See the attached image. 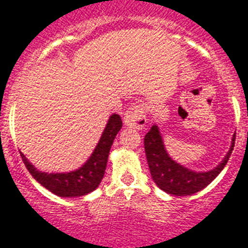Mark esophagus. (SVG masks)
I'll use <instances>...</instances> for the list:
<instances>
[{
    "label": "esophagus",
    "instance_id": "34e87169",
    "mask_svg": "<svg viewBox=\"0 0 248 248\" xmlns=\"http://www.w3.org/2000/svg\"><path fill=\"white\" fill-rule=\"evenodd\" d=\"M124 122L126 126L141 130L144 128L147 124V117H145V108L140 104H135L128 108L126 113H124Z\"/></svg>",
    "mask_w": 248,
    "mask_h": 248
}]
</instances>
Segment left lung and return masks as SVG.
<instances>
[{
  "label": "left lung",
  "instance_id": "1",
  "mask_svg": "<svg viewBox=\"0 0 248 248\" xmlns=\"http://www.w3.org/2000/svg\"><path fill=\"white\" fill-rule=\"evenodd\" d=\"M234 141H235V134L232 139L229 152L215 169L208 171H194L171 160L166 152L158 127L154 124L144 137L145 156H147L152 179L161 190L171 195L186 196L199 192L220 174L226 162L229 161L230 155L234 148Z\"/></svg>",
  "mask_w": 248,
  "mask_h": 248
}]
</instances>
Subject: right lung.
<instances>
[{"mask_svg":"<svg viewBox=\"0 0 248 248\" xmlns=\"http://www.w3.org/2000/svg\"><path fill=\"white\" fill-rule=\"evenodd\" d=\"M121 127V117L116 113L111 114L91 157L87 160L84 165L70 173H44L36 169L22 152L20 156L32 177L54 195L62 198L87 195L99 187L107 169L108 156L110 152L111 144Z\"/></svg>","mask_w":248,"mask_h":248,"instance_id":"add662e5","label":"right lung"}]
</instances>
